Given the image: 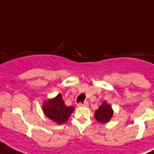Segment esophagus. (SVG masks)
<instances>
[{
    "instance_id": "esophagus-1",
    "label": "esophagus",
    "mask_w": 154,
    "mask_h": 154,
    "mask_svg": "<svg viewBox=\"0 0 154 154\" xmlns=\"http://www.w3.org/2000/svg\"><path fill=\"white\" fill-rule=\"evenodd\" d=\"M88 105H89V103L88 102L78 103V104H77V106H78V107H88Z\"/></svg>"
}]
</instances>
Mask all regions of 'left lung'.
Instances as JSON below:
<instances>
[{"instance_id": "8db88e82", "label": "left lung", "mask_w": 154, "mask_h": 154, "mask_svg": "<svg viewBox=\"0 0 154 154\" xmlns=\"http://www.w3.org/2000/svg\"><path fill=\"white\" fill-rule=\"evenodd\" d=\"M112 116H113V110L112 106L106 101H104L99 106L98 109L95 110L94 112V117L96 120L101 124L108 123L111 120Z\"/></svg>"}]
</instances>
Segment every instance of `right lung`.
<instances>
[{
  "mask_svg": "<svg viewBox=\"0 0 154 154\" xmlns=\"http://www.w3.org/2000/svg\"><path fill=\"white\" fill-rule=\"evenodd\" d=\"M74 109L75 108L72 106L65 105L60 94H58L55 97L45 100L42 105L44 114L58 125L67 122Z\"/></svg>",
  "mask_w": 154,
  "mask_h": 154,
  "instance_id": "1",
  "label": "right lung"
}]
</instances>
